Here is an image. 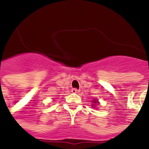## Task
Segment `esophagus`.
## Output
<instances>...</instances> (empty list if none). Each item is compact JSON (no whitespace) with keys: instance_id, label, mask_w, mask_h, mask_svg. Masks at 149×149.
Instances as JSON below:
<instances>
[{"instance_id":"34e87169","label":"esophagus","mask_w":149,"mask_h":149,"mask_svg":"<svg viewBox=\"0 0 149 149\" xmlns=\"http://www.w3.org/2000/svg\"><path fill=\"white\" fill-rule=\"evenodd\" d=\"M72 92L73 93H78V92H79V91H78L77 88H72Z\"/></svg>"}]
</instances>
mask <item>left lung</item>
<instances>
[{"label":"left lung","instance_id":"1","mask_svg":"<svg viewBox=\"0 0 149 149\" xmlns=\"http://www.w3.org/2000/svg\"><path fill=\"white\" fill-rule=\"evenodd\" d=\"M92 103H93L92 107H95L96 104H99V102H98V100H92Z\"/></svg>","mask_w":149,"mask_h":149}]
</instances>
